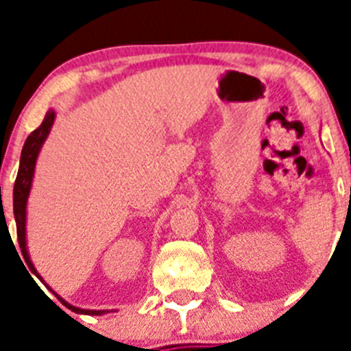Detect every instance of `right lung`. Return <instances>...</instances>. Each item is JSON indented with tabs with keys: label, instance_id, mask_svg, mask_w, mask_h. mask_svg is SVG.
Listing matches in <instances>:
<instances>
[{
	"label": "right lung",
	"instance_id": "add662e5",
	"mask_svg": "<svg viewBox=\"0 0 351 351\" xmlns=\"http://www.w3.org/2000/svg\"><path fill=\"white\" fill-rule=\"evenodd\" d=\"M52 123H54V110H49V112L45 114V117H43L42 125H40L35 132H31L29 137L26 138L23 153H21V165H19L17 179H15V184H14V216H15V225H17L19 246H21V251H23L24 260H26V263L29 265V271H33L35 274H36V269L33 267V263H31L29 255H27V250H26V202H27V195H29V190H31L33 173H35L36 156H38L43 141L47 138L49 132H51ZM40 280H42V278H40ZM56 297L60 299V302L63 304V306H66L68 309H71V311H75V313H84V315H104L105 313V311H91V309H79L75 308V306H70V304H68L66 300L61 299L60 295H56Z\"/></svg>",
	"mask_w": 351,
	"mask_h": 351
}]
</instances>
